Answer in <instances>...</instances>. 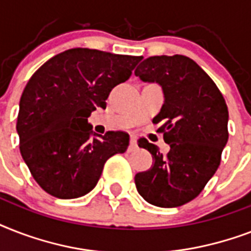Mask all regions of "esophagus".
I'll list each match as a JSON object with an SVG mask.
<instances>
[{
    "instance_id": "34e87169",
    "label": "esophagus",
    "mask_w": 251,
    "mask_h": 251,
    "mask_svg": "<svg viewBox=\"0 0 251 251\" xmlns=\"http://www.w3.org/2000/svg\"><path fill=\"white\" fill-rule=\"evenodd\" d=\"M138 147V143H137V138L131 135V139H130V151H134V150Z\"/></svg>"
}]
</instances>
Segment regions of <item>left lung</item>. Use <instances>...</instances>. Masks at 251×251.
Wrapping results in <instances>:
<instances>
[{
	"label": "left lung",
	"instance_id": "left-lung-1",
	"mask_svg": "<svg viewBox=\"0 0 251 251\" xmlns=\"http://www.w3.org/2000/svg\"><path fill=\"white\" fill-rule=\"evenodd\" d=\"M134 73L163 90L164 104L152 121L160 124L159 131L171 147L163 155L145 138L138 141L153 163L135 175V186L153 206H182L198 197L220 165L228 142L226 100L207 73L186 56L149 57Z\"/></svg>",
	"mask_w": 251,
	"mask_h": 251
}]
</instances>
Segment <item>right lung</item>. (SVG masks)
<instances>
[{
  "instance_id": "1",
  "label": "right lung",
  "mask_w": 251,
  "mask_h": 251,
  "mask_svg": "<svg viewBox=\"0 0 251 251\" xmlns=\"http://www.w3.org/2000/svg\"><path fill=\"white\" fill-rule=\"evenodd\" d=\"M142 57L74 48L37 69L19 101L17 133L23 160L43 190L60 199L90 193L105 161L124 153L129 134L92 131L88 117Z\"/></svg>"
}]
</instances>
